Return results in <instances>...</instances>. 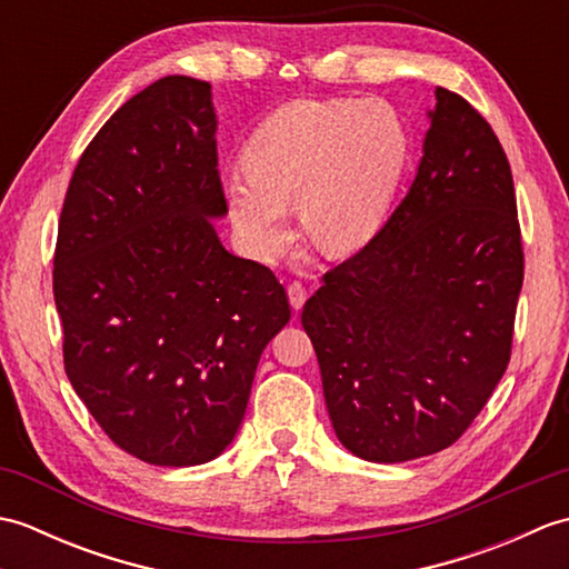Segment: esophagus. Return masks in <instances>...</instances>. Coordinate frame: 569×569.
<instances>
[{"label": "esophagus", "instance_id": "1", "mask_svg": "<svg viewBox=\"0 0 569 569\" xmlns=\"http://www.w3.org/2000/svg\"><path fill=\"white\" fill-rule=\"evenodd\" d=\"M288 298H291L293 310H300L308 300V288L300 281H293L291 286H288Z\"/></svg>", "mask_w": 569, "mask_h": 569}]
</instances>
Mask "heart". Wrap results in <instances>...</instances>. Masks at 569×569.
<instances>
[{
    "label": "heart",
    "instance_id": "obj_1",
    "mask_svg": "<svg viewBox=\"0 0 569 569\" xmlns=\"http://www.w3.org/2000/svg\"><path fill=\"white\" fill-rule=\"evenodd\" d=\"M406 159L408 131L391 104L296 100L253 131L244 168L224 178V200L257 259H273L293 239V202L308 237L345 253L383 222Z\"/></svg>",
    "mask_w": 569,
    "mask_h": 569
}]
</instances>
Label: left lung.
<instances>
[{"label": "left lung", "mask_w": 569, "mask_h": 569, "mask_svg": "<svg viewBox=\"0 0 569 569\" xmlns=\"http://www.w3.org/2000/svg\"><path fill=\"white\" fill-rule=\"evenodd\" d=\"M435 100L413 186L300 316L337 438L369 462L457 442L511 359L523 286L511 166L465 98Z\"/></svg>", "instance_id": "1"}]
</instances>
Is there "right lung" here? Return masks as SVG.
Wrapping results in <instances>:
<instances>
[{"mask_svg": "<svg viewBox=\"0 0 569 569\" xmlns=\"http://www.w3.org/2000/svg\"><path fill=\"white\" fill-rule=\"evenodd\" d=\"M210 82L168 76L82 151L53 257L72 389L117 447L210 462L244 418L259 357L291 320L263 263L229 253Z\"/></svg>", "mask_w": 569, "mask_h": 569, "instance_id": "right-lung-1", "label": "right lung"}]
</instances>
